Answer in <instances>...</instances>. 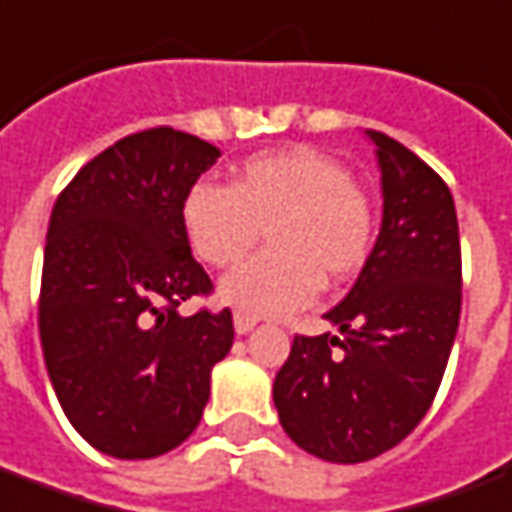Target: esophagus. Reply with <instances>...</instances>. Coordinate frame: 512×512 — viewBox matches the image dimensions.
I'll use <instances>...</instances> for the list:
<instances>
[{"label":"esophagus","instance_id":"obj_1","mask_svg":"<svg viewBox=\"0 0 512 512\" xmlns=\"http://www.w3.org/2000/svg\"><path fill=\"white\" fill-rule=\"evenodd\" d=\"M232 321H235V332H238V335H246V332H252L257 327V318L244 316V313H235Z\"/></svg>","mask_w":512,"mask_h":512}]
</instances>
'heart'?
Instances as JSON below:
<instances>
[{
    "label": "heart",
    "mask_w": 512,
    "mask_h": 512,
    "mask_svg": "<svg viewBox=\"0 0 512 512\" xmlns=\"http://www.w3.org/2000/svg\"><path fill=\"white\" fill-rule=\"evenodd\" d=\"M182 230L213 268L238 266L266 232L268 252L221 282V299L244 316H288L366 266L374 216L338 160L291 146L244 160L230 188L196 182L182 199Z\"/></svg>",
    "instance_id": "obj_1"
}]
</instances>
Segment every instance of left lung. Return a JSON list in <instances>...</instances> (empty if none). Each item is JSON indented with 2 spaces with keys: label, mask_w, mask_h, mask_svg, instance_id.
<instances>
[{
  "label": "left lung",
  "mask_w": 512,
  "mask_h": 512,
  "mask_svg": "<svg viewBox=\"0 0 512 512\" xmlns=\"http://www.w3.org/2000/svg\"><path fill=\"white\" fill-rule=\"evenodd\" d=\"M382 171V227L366 266L324 318L296 335L274 380L282 430L330 463L405 441L438 393L460 324V232L449 185L407 146L366 130Z\"/></svg>",
  "instance_id": "obj_1"
}]
</instances>
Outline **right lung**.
<instances>
[{
  "instance_id": "obj_1",
  "label": "right lung",
  "mask_w": 512,
  "mask_h": 512,
  "mask_svg": "<svg viewBox=\"0 0 512 512\" xmlns=\"http://www.w3.org/2000/svg\"><path fill=\"white\" fill-rule=\"evenodd\" d=\"M219 149L155 127L107 146L57 196L38 330L57 402L94 449L166 455L196 430L232 313L182 316L213 282L191 255L182 199Z\"/></svg>"
}]
</instances>
